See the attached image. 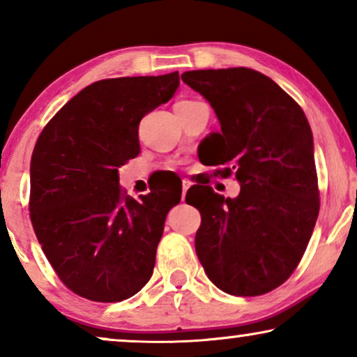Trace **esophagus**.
Masks as SVG:
<instances>
[{
	"label": "esophagus",
	"mask_w": 357,
	"mask_h": 357,
	"mask_svg": "<svg viewBox=\"0 0 357 357\" xmlns=\"http://www.w3.org/2000/svg\"><path fill=\"white\" fill-rule=\"evenodd\" d=\"M192 187V182H190L188 178H183L182 180V202L185 199V195H187V190Z\"/></svg>",
	"instance_id": "obj_1"
}]
</instances>
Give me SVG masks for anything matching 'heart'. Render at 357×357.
Instances as JSON below:
<instances>
[{
    "label": "heart",
    "instance_id": "heart-1",
    "mask_svg": "<svg viewBox=\"0 0 357 357\" xmlns=\"http://www.w3.org/2000/svg\"><path fill=\"white\" fill-rule=\"evenodd\" d=\"M183 102H188V100H183Z\"/></svg>",
    "mask_w": 357,
    "mask_h": 357
}]
</instances>
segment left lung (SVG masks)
I'll list each match as a JSON object with an SVG mask.
<instances>
[{
	"label": "left lung",
	"instance_id": "1",
	"mask_svg": "<svg viewBox=\"0 0 357 357\" xmlns=\"http://www.w3.org/2000/svg\"><path fill=\"white\" fill-rule=\"evenodd\" d=\"M182 81L221 123L202 141L213 165H224L214 175L234 174L241 183L237 198H224L206 182L197 185L199 202L190 195L202 214L198 260L227 294H266L294 273L319 216L310 125L289 94L250 68L187 71Z\"/></svg>",
	"mask_w": 357,
	"mask_h": 357
}]
</instances>
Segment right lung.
Instances as JSON below:
<instances>
[{
    "mask_svg": "<svg viewBox=\"0 0 357 357\" xmlns=\"http://www.w3.org/2000/svg\"><path fill=\"white\" fill-rule=\"evenodd\" d=\"M178 73L92 82L38 136L31 160V221L63 284L96 302H120L153 275L169 209L182 188L138 199L119 167L139 154V121L172 99Z\"/></svg>",
    "mask_w": 357,
    "mask_h": 357,
    "instance_id": "1",
    "label": "right lung"
}]
</instances>
